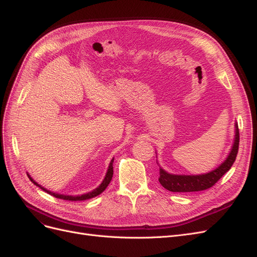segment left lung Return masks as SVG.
Returning a JSON list of instances; mask_svg holds the SVG:
<instances>
[{
  "label": "left lung",
  "instance_id": "left-lung-1",
  "mask_svg": "<svg viewBox=\"0 0 257 257\" xmlns=\"http://www.w3.org/2000/svg\"><path fill=\"white\" fill-rule=\"evenodd\" d=\"M239 148V128L238 124H235V141L231 150L222 164L207 174L201 175H174L160 167L159 181L163 188L170 192H197L211 188L222 176L227 173L236 160ZM159 164V163H158Z\"/></svg>",
  "mask_w": 257,
  "mask_h": 257
}]
</instances>
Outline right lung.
Returning <instances> with one entry per match:
<instances>
[{
    "mask_svg": "<svg viewBox=\"0 0 257 257\" xmlns=\"http://www.w3.org/2000/svg\"><path fill=\"white\" fill-rule=\"evenodd\" d=\"M112 163H113V159H112V160L110 161V163H109V166H108L107 173H106V175H105V178H104V180L102 181V183H100V184L97 186L96 189H94V190L91 191V192H89V193L82 194V195H64V194H58V193L51 192V191H49V190H47V189H45L44 186H42L41 184H38L36 181H34L33 179L31 178V176H30L29 174H28V177L30 178V180L32 181L35 185L40 186V188H41L43 191L47 192L48 194H50V195H52V196H54V197L61 198V199H64V200H72V201H77V200H85V199H90V198H93V197H95V196L99 195L100 193L105 191V189L107 188L108 184L110 183L111 179H112V175H113Z\"/></svg>",
    "mask_w": 257,
    "mask_h": 257,
    "instance_id": "right-lung-1",
    "label": "right lung"
}]
</instances>
